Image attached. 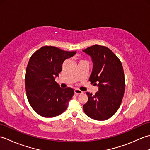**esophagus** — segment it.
I'll use <instances>...</instances> for the list:
<instances>
[{"label": "esophagus", "instance_id": "34e87169", "mask_svg": "<svg viewBox=\"0 0 150 150\" xmlns=\"http://www.w3.org/2000/svg\"><path fill=\"white\" fill-rule=\"evenodd\" d=\"M74 93H75V95H79V94L83 93V92H82L81 90H79V89H75V90H74Z\"/></svg>", "mask_w": 150, "mask_h": 150}]
</instances>
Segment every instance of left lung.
Returning a JSON list of instances; mask_svg holds the SVG:
<instances>
[{
  "instance_id": "left-lung-1",
  "label": "left lung",
  "mask_w": 150,
  "mask_h": 150,
  "mask_svg": "<svg viewBox=\"0 0 150 150\" xmlns=\"http://www.w3.org/2000/svg\"><path fill=\"white\" fill-rule=\"evenodd\" d=\"M90 55L93 69L89 81L97 85L95 95L87 92L88 100L83 105L84 113L97 120L108 119L120 106L125 90V79L122 63L107 47L95 45L82 50Z\"/></svg>"
}]
</instances>
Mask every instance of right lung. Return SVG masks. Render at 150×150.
<instances>
[{
	"mask_svg": "<svg viewBox=\"0 0 150 150\" xmlns=\"http://www.w3.org/2000/svg\"><path fill=\"white\" fill-rule=\"evenodd\" d=\"M76 52L54 46H43L30 57L26 68L25 85L28 100L34 111L44 117H54L68 108L74 91L62 89L55 81L65 60Z\"/></svg>",
	"mask_w": 150,
	"mask_h": 150,
	"instance_id": "1",
	"label": "right lung"
}]
</instances>
